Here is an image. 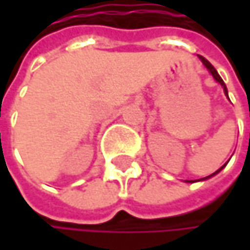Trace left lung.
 Here are the masks:
<instances>
[{
    "label": "left lung",
    "mask_w": 250,
    "mask_h": 250,
    "mask_svg": "<svg viewBox=\"0 0 250 250\" xmlns=\"http://www.w3.org/2000/svg\"><path fill=\"white\" fill-rule=\"evenodd\" d=\"M198 58H200V61L203 62V65H204V66H206V68L208 69V72H210V74L213 75V78H214V79H216V81H217V82H219V83L222 85V86H223V89H225V94L227 95V88H226L225 82H223V79L220 78V75L217 74V71L214 69V66H213V65H211V63H210V62H208V61L206 59V58H203V56H198ZM227 98H229V97H227ZM225 167H226V164L223 165V167H222V168H220V169H219V171H216L214 174L208 175V176H206V178H203V179H207V178H211V176H214L216 174H219V172H220V171H222V169H223ZM187 182H194V181H187Z\"/></svg>",
    "instance_id": "obj_1"
}]
</instances>
